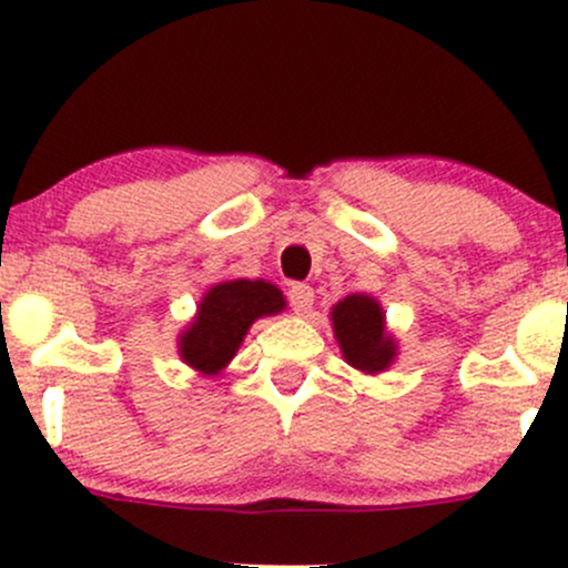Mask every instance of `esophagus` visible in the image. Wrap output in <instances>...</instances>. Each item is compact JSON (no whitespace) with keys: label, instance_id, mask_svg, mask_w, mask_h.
Listing matches in <instances>:
<instances>
[{"label":"esophagus","instance_id":"esophagus-1","mask_svg":"<svg viewBox=\"0 0 568 568\" xmlns=\"http://www.w3.org/2000/svg\"><path fill=\"white\" fill-rule=\"evenodd\" d=\"M288 304L293 306L296 315H306V312L312 310V304H315V291H312V285L293 283L288 288Z\"/></svg>","mask_w":568,"mask_h":568}]
</instances>
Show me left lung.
<instances>
[{"label": "left lung", "mask_w": 568, "mask_h": 568, "mask_svg": "<svg viewBox=\"0 0 568 568\" xmlns=\"http://www.w3.org/2000/svg\"><path fill=\"white\" fill-rule=\"evenodd\" d=\"M338 347L349 366L376 374L393 363L395 342L384 334L382 306L368 296H347L331 312Z\"/></svg>", "instance_id": "8db88e82"}]
</instances>
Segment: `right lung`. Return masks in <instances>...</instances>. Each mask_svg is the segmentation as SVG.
Here are the masks:
<instances>
[{
  "label": "right lung",
  "mask_w": 568,
  "mask_h": 568,
  "mask_svg": "<svg viewBox=\"0 0 568 568\" xmlns=\"http://www.w3.org/2000/svg\"><path fill=\"white\" fill-rule=\"evenodd\" d=\"M283 306V293L264 280L213 285L202 298L194 323L181 336V357L202 374H216L232 361L251 323L275 315Z\"/></svg>",
  "instance_id": "obj_1"
}]
</instances>
